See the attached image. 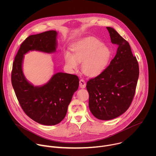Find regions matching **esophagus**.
I'll return each mask as SVG.
<instances>
[{
  "label": "esophagus",
  "mask_w": 156,
  "mask_h": 156,
  "mask_svg": "<svg viewBox=\"0 0 156 156\" xmlns=\"http://www.w3.org/2000/svg\"><path fill=\"white\" fill-rule=\"evenodd\" d=\"M80 87L81 88H84L86 87V82L83 79L80 80Z\"/></svg>",
  "instance_id": "obj_1"
}]
</instances>
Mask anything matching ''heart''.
<instances>
[{"instance_id": "obj_1", "label": "heart", "mask_w": 156, "mask_h": 156, "mask_svg": "<svg viewBox=\"0 0 156 156\" xmlns=\"http://www.w3.org/2000/svg\"><path fill=\"white\" fill-rule=\"evenodd\" d=\"M73 54L65 52L66 66L72 70L78 68V63H82V70L87 76L94 77L100 75L107 67L111 57L110 49L95 37L81 41L72 46Z\"/></svg>"}]
</instances>
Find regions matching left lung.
Segmentation results:
<instances>
[{"label": "left lung", "instance_id": "left-lung-1", "mask_svg": "<svg viewBox=\"0 0 156 156\" xmlns=\"http://www.w3.org/2000/svg\"><path fill=\"white\" fill-rule=\"evenodd\" d=\"M111 42L118 45L110 65L98 76L87 82L89 107L97 119L108 120L123 114L134 98L139 65L129 43L114 28L107 27Z\"/></svg>", "mask_w": 156, "mask_h": 156}]
</instances>
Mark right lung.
I'll return each mask as SVG.
<instances>
[{"label":"right lung","instance_id":"add662e5","mask_svg":"<svg viewBox=\"0 0 156 156\" xmlns=\"http://www.w3.org/2000/svg\"><path fill=\"white\" fill-rule=\"evenodd\" d=\"M56 31L31 35L22 44L13 63L11 80L20 105L32 120L44 125H55L65 117L68 106L79 86L76 75L58 72L45 84L34 86L29 83L22 70L24 55L30 51L55 52Z\"/></svg>","mask_w":156,"mask_h":156}]
</instances>
